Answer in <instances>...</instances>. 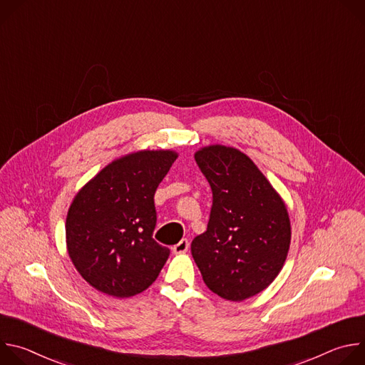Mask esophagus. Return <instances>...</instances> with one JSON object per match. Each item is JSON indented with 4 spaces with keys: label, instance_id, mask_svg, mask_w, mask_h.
I'll use <instances>...</instances> for the list:
<instances>
[{
    "label": "esophagus",
    "instance_id": "obj_1",
    "mask_svg": "<svg viewBox=\"0 0 365 365\" xmlns=\"http://www.w3.org/2000/svg\"><path fill=\"white\" fill-rule=\"evenodd\" d=\"M187 248H189V241L186 238H183L176 245H173V252L175 254H183V252L187 251Z\"/></svg>",
    "mask_w": 365,
    "mask_h": 365
}]
</instances>
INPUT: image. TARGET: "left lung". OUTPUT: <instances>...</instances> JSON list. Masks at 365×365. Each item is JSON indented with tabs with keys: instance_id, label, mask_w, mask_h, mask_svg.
<instances>
[{
	"instance_id": "1",
	"label": "left lung",
	"mask_w": 365,
	"mask_h": 365,
	"mask_svg": "<svg viewBox=\"0 0 365 365\" xmlns=\"http://www.w3.org/2000/svg\"><path fill=\"white\" fill-rule=\"evenodd\" d=\"M195 160L212 189L207 228L193 238L192 257L207 289L241 302L267 289L284 266L292 228L287 207L242 151L206 145Z\"/></svg>"
}]
</instances>
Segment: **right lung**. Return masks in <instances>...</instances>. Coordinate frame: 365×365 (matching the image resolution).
I'll return each mask as SVG.
<instances>
[{
  "label": "right lung",
  "mask_w": 365,
  "mask_h": 365,
  "mask_svg": "<svg viewBox=\"0 0 365 365\" xmlns=\"http://www.w3.org/2000/svg\"><path fill=\"white\" fill-rule=\"evenodd\" d=\"M178 159L173 150H140L115 159L73 197L66 247L96 290L124 299L153 284L170 250L153 240L154 193Z\"/></svg>",
  "instance_id": "right-lung-1"
}]
</instances>
